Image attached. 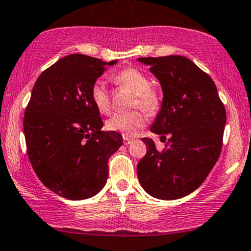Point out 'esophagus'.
<instances>
[{
    "label": "esophagus",
    "instance_id": "34e87169",
    "mask_svg": "<svg viewBox=\"0 0 251 251\" xmlns=\"http://www.w3.org/2000/svg\"><path fill=\"white\" fill-rule=\"evenodd\" d=\"M132 141H133V139H131V138H127V136H124V145H129V144H132Z\"/></svg>",
    "mask_w": 251,
    "mask_h": 251
}]
</instances>
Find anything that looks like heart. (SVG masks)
<instances>
[{
	"instance_id": "heart-1",
	"label": "heart",
	"mask_w": 251,
	"mask_h": 251,
	"mask_svg": "<svg viewBox=\"0 0 251 251\" xmlns=\"http://www.w3.org/2000/svg\"><path fill=\"white\" fill-rule=\"evenodd\" d=\"M112 81L119 87L127 88L135 94L133 106H139L147 113L156 112L161 104L160 94L151 87V81L144 72L136 68H125L112 76ZM91 102L98 112L105 115L110 111V94L103 81H96L90 90ZM147 118L141 111L115 113L106 120V128L124 136H134L145 127Z\"/></svg>"
}]
</instances>
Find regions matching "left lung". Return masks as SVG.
<instances>
[{"label": "left lung", "mask_w": 251, "mask_h": 251, "mask_svg": "<svg viewBox=\"0 0 251 251\" xmlns=\"http://www.w3.org/2000/svg\"><path fill=\"white\" fill-rule=\"evenodd\" d=\"M138 61L149 66L162 88V105L151 131L164 142L158 151L151 139H142L147 153L136 167L139 182L154 198L179 199L198 189L217 163L226 110L213 80L185 56Z\"/></svg>", "instance_id": "left-lung-1"}]
</instances>
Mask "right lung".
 <instances>
[{"label":"right lung","mask_w":251,"mask_h":251,"mask_svg":"<svg viewBox=\"0 0 251 251\" xmlns=\"http://www.w3.org/2000/svg\"><path fill=\"white\" fill-rule=\"evenodd\" d=\"M83 54L60 59L41 73L24 115L28 160L41 183L56 195L82 201L97 195L109 175V157L123 145L103 120L90 90L106 66Z\"/></svg>","instance_id":"1"}]
</instances>
